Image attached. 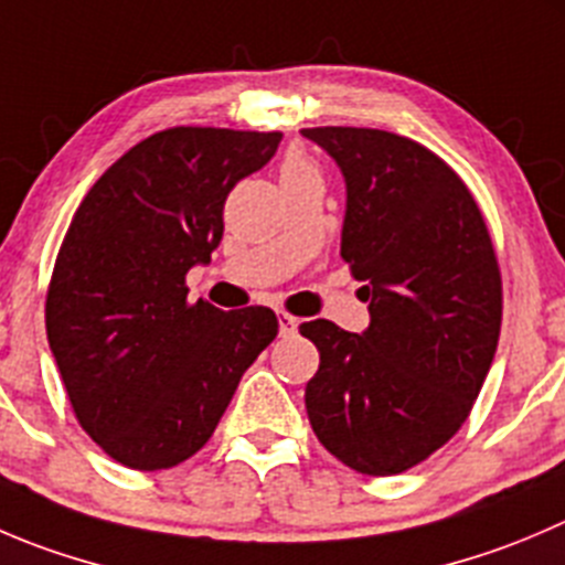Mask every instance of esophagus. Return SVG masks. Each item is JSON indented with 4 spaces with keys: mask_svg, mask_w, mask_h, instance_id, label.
<instances>
[{
    "mask_svg": "<svg viewBox=\"0 0 565 565\" xmlns=\"http://www.w3.org/2000/svg\"><path fill=\"white\" fill-rule=\"evenodd\" d=\"M295 331H298V320L292 315H287V311H278V333L281 337H292Z\"/></svg>",
    "mask_w": 565,
    "mask_h": 565,
    "instance_id": "esophagus-1",
    "label": "esophagus"
}]
</instances>
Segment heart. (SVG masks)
Returning a JSON list of instances; mask_svg holds the SVG:
<instances>
[{
	"label": "heart",
	"mask_w": 565,
	"mask_h": 565,
	"mask_svg": "<svg viewBox=\"0 0 565 565\" xmlns=\"http://www.w3.org/2000/svg\"><path fill=\"white\" fill-rule=\"evenodd\" d=\"M300 177H317V171L306 160H298V157H292V160L284 162L281 182H289V179H300Z\"/></svg>",
	"instance_id": "obj_1"
}]
</instances>
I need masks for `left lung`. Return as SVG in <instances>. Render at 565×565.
<instances>
[{
  "label": "left lung",
  "instance_id": "8db88e82",
  "mask_svg": "<svg viewBox=\"0 0 565 565\" xmlns=\"http://www.w3.org/2000/svg\"><path fill=\"white\" fill-rule=\"evenodd\" d=\"M300 135L342 171L339 254L370 303L361 333L300 326L320 350L306 414L344 467L405 472L458 434L491 370L502 320L494 245L467 184L425 146L355 126Z\"/></svg>",
  "mask_w": 565,
  "mask_h": 565
}]
</instances>
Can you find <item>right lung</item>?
I'll return each instance as SVG.
<instances>
[{"label": "right lung", "instance_id": "obj_1", "mask_svg": "<svg viewBox=\"0 0 565 565\" xmlns=\"http://www.w3.org/2000/svg\"><path fill=\"white\" fill-rule=\"evenodd\" d=\"M281 131L177 126L126 151L71 221L46 295V337L74 414L124 467L171 469L215 434L243 372L276 339L265 306L188 303L223 204Z\"/></svg>", "mask_w": 565, "mask_h": 565}]
</instances>
